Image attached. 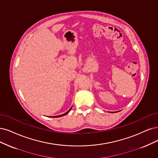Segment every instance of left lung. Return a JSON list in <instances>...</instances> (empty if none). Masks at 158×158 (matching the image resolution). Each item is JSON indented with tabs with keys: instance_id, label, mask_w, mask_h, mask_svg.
<instances>
[{
	"instance_id": "8db88e82",
	"label": "left lung",
	"mask_w": 158,
	"mask_h": 158,
	"mask_svg": "<svg viewBox=\"0 0 158 158\" xmlns=\"http://www.w3.org/2000/svg\"><path fill=\"white\" fill-rule=\"evenodd\" d=\"M111 113H114V112H111Z\"/></svg>"
}]
</instances>
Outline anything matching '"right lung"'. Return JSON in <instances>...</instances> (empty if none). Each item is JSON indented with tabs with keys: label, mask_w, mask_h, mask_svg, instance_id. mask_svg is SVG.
Listing matches in <instances>:
<instances>
[{
	"label": "right lung",
	"mask_w": 158,
	"mask_h": 158,
	"mask_svg": "<svg viewBox=\"0 0 158 158\" xmlns=\"http://www.w3.org/2000/svg\"><path fill=\"white\" fill-rule=\"evenodd\" d=\"M72 109V107L69 109V110H68V111H67L66 113H64V114H61V115H58V116H51V117H53V118H58V117H61V116H64V115H66V114H67L69 111H70V110Z\"/></svg>",
	"instance_id": "right-lung-1"
}]
</instances>
